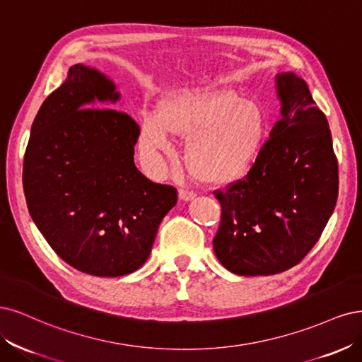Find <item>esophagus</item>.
<instances>
[{"mask_svg": "<svg viewBox=\"0 0 362 362\" xmlns=\"http://www.w3.org/2000/svg\"><path fill=\"white\" fill-rule=\"evenodd\" d=\"M194 197H195V192L194 191H188V189H179V198L182 202H191V200H194Z\"/></svg>", "mask_w": 362, "mask_h": 362, "instance_id": "esophagus-1", "label": "esophagus"}]
</instances>
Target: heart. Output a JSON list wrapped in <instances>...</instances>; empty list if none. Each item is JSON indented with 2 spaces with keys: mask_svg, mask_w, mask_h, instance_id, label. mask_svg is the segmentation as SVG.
Here are the masks:
<instances>
[{
  "mask_svg": "<svg viewBox=\"0 0 362 362\" xmlns=\"http://www.w3.org/2000/svg\"><path fill=\"white\" fill-rule=\"evenodd\" d=\"M266 132L267 122L257 103L227 91L194 93L170 100L162 111H144L138 144L143 156L156 164L160 156L176 155L173 135L194 136L188 159L197 176L230 185L259 160Z\"/></svg>",
  "mask_w": 362,
  "mask_h": 362,
  "instance_id": "obj_1",
  "label": "heart"
}]
</instances>
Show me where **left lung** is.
<instances>
[{"label":"left lung","mask_w":362,"mask_h":362,"mask_svg":"<svg viewBox=\"0 0 362 362\" xmlns=\"http://www.w3.org/2000/svg\"><path fill=\"white\" fill-rule=\"evenodd\" d=\"M279 119L242 180L215 191L223 212L214 251L233 274L284 272L319 240L338 197V164L328 120L307 83L276 75Z\"/></svg>","instance_id":"8db88e82"}]
</instances>
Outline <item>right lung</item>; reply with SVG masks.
<instances>
[{
  "instance_id": "obj_1",
  "label": "right lung",
  "mask_w": 362,
  "mask_h": 362,
  "mask_svg": "<svg viewBox=\"0 0 362 362\" xmlns=\"http://www.w3.org/2000/svg\"><path fill=\"white\" fill-rule=\"evenodd\" d=\"M119 100L111 79L72 66L33 122L22 173L28 212L46 242L75 269L96 276L139 269L177 203L176 188L135 167L139 127L114 110Z\"/></svg>"
}]
</instances>
